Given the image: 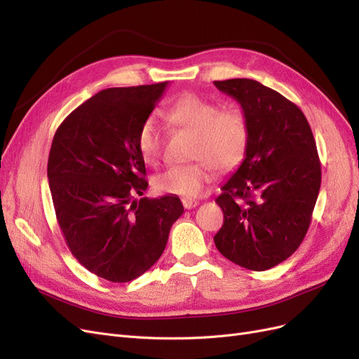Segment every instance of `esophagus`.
<instances>
[{"label":"esophagus","mask_w":359,"mask_h":359,"mask_svg":"<svg viewBox=\"0 0 359 359\" xmlns=\"http://www.w3.org/2000/svg\"><path fill=\"white\" fill-rule=\"evenodd\" d=\"M182 205L186 210H191V208H194V206H198L199 202L194 199H182Z\"/></svg>","instance_id":"1"}]
</instances>
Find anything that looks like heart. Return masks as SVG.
<instances>
[{"label": "heart", "mask_w": 359, "mask_h": 359, "mask_svg": "<svg viewBox=\"0 0 359 359\" xmlns=\"http://www.w3.org/2000/svg\"><path fill=\"white\" fill-rule=\"evenodd\" d=\"M166 121L196 135L191 157L199 161L172 166L158 173L154 187L160 193L196 198L214 178V168L231 172L245 157L250 130L240 107H224L196 94H184L165 111ZM137 149L148 165L161 156V133L153 118H147L137 132Z\"/></svg>", "instance_id": "b5f03b06"}]
</instances>
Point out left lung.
Returning <instances> with one entry per match:
<instances>
[{"instance_id":"left-lung-1","label":"left lung","mask_w":359,"mask_h":359,"mask_svg":"<svg viewBox=\"0 0 359 359\" xmlns=\"http://www.w3.org/2000/svg\"><path fill=\"white\" fill-rule=\"evenodd\" d=\"M241 104L250 139L243 163L215 199L224 214L214 243L231 262L265 271L299 247L320 189V161L307 118L253 79L215 81Z\"/></svg>"}]
</instances>
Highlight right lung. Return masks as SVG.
Listing matches in <instances>:
<instances>
[{"label":"right lung","instance_id":"obj_1","mask_svg":"<svg viewBox=\"0 0 359 359\" xmlns=\"http://www.w3.org/2000/svg\"><path fill=\"white\" fill-rule=\"evenodd\" d=\"M166 86L97 93L52 140L48 180L61 232L79 264L114 283L132 281L157 262L184 212L175 194L135 199L148 189L137 132Z\"/></svg>","mask_w":359,"mask_h":359}]
</instances>
